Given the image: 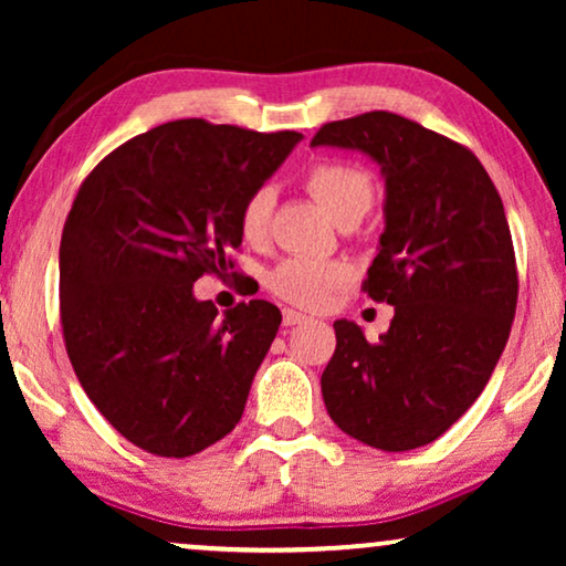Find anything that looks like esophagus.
I'll return each mask as SVG.
<instances>
[{
	"instance_id": "esophagus-1",
	"label": "esophagus",
	"mask_w": 566,
	"mask_h": 566,
	"mask_svg": "<svg viewBox=\"0 0 566 566\" xmlns=\"http://www.w3.org/2000/svg\"><path fill=\"white\" fill-rule=\"evenodd\" d=\"M304 322H308L306 314L293 312V308H283V324H285V327H296V324H304Z\"/></svg>"
}]
</instances>
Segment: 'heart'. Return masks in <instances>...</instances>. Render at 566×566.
<instances>
[{
  "label": "heart",
  "mask_w": 566,
  "mask_h": 566,
  "mask_svg": "<svg viewBox=\"0 0 566 566\" xmlns=\"http://www.w3.org/2000/svg\"><path fill=\"white\" fill-rule=\"evenodd\" d=\"M304 185L337 223L358 221L374 203V180L366 169L343 159H324L308 167ZM275 208L273 185H260L242 200L239 231L250 244H262L270 234ZM353 270L343 260L289 258L268 275V289L285 304L322 308L332 293L350 281Z\"/></svg>",
  "instance_id": "1"
}]
</instances>
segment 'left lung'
Segmentation results:
<instances>
[{
    "mask_svg": "<svg viewBox=\"0 0 566 566\" xmlns=\"http://www.w3.org/2000/svg\"><path fill=\"white\" fill-rule=\"evenodd\" d=\"M312 146L360 149L381 165L386 229L363 291L394 306L378 343L335 322L324 405L366 446H428L474 405L513 327L517 268L502 198L474 151L397 113L324 123Z\"/></svg>",
    "mask_w": 566,
    "mask_h": 566,
    "instance_id": "obj_1",
    "label": "left lung"
}]
</instances>
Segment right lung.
Returning <instances> with one entry per match:
<instances>
[{"label": "right lung", "instance_id": "obj_1", "mask_svg": "<svg viewBox=\"0 0 566 566\" xmlns=\"http://www.w3.org/2000/svg\"><path fill=\"white\" fill-rule=\"evenodd\" d=\"M298 142L172 120L80 185L59 250L66 353L92 405L146 453L185 459L242 420L281 312L254 298L219 314L192 283L234 268L242 200Z\"/></svg>", "mask_w": 566, "mask_h": 566}]
</instances>
